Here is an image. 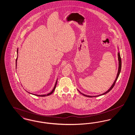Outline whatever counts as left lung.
<instances>
[{
  "mask_svg": "<svg viewBox=\"0 0 135 135\" xmlns=\"http://www.w3.org/2000/svg\"><path fill=\"white\" fill-rule=\"evenodd\" d=\"M118 62H119V66H118V73H117V76L116 77L115 80V81H114V82L113 83V84L112 85V86H111V88L109 89V90H108L107 91H106L105 93H103L102 94H101V95H98V96H88V95H84V94H82V93H81L79 90V93H81L82 95H83L85 97H90V98H91V97H98V96H102V95H105V94H107V93H108V92H109L111 90H112V89H113V88L114 87V86L115 85V84L116 83V80H117V78H118V77L119 76V74H120V71H121V68H122V60H121V58H120V54H119V52H118Z\"/></svg>",
  "mask_w": 135,
  "mask_h": 135,
  "instance_id": "8db88e82",
  "label": "left lung"
}]
</instances>
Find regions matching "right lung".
Masks as SVG:
<instances>
[{
	"instance_id": "right-lung-1",
	"label": "right lung",
	"mask_w": 135,
	"mask_h": 135,
	"mask_svg": "<svg viewBox=\"0 0 135 135\" xmlns=\"http://www.w3.org/2000/svg\"><path fill=\"white\" fill-rule=\"evenodd\" d=\"M18 51L17 50V54H18ZM17 58H18V57H17V58L16 59V67H17ZM57 81H56V84H55V86H54V89H53V90H52V91H51V92H50V93H49V94H46V95H35V94H34V95H35V96H40V97H45L47 96H49V95H51V94L54 92V91L55 90V89H56V85H57ZM31 94V93H30Z\"/></svg>"
}]
</instances>
